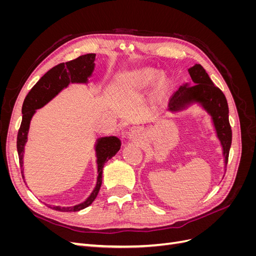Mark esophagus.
<instances>
[{"label": "esophagus", "mask_w": 256, "mask_h": 256, "mask_svg": "<svg viewBox=\"0 0 256 256\" xmlns=\"http://www.w3.org/2000/svg\"><path fill=\"white\" fill-rule=\"evenodd\" d=\"M141 134L142 130L140 128H134L129 132V138H132V140H138V138L141 136Z\"/></svg>", "instance_id": "34e87169"}]
</instances>
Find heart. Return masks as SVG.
<instances>
[{"label":"heart","instance_id":"obj_1","mask_svg":"<svg viewBox=\"0 0 256 256\" xmlns=\"http://www.w3.org/2000/svg\"><path fill=\"white\" fill-rule=\"evenodd\" d=\"M156 72L152 70V69H143V70L138 72V74H136V76H134V79L138 83H140L142 85H146V84H150V82H152L156 78ZM160 83L164 85L166 83V80L162 78L160 80Z\"/></svg>","mask_w":256,"mask_h":256}]
</instances>
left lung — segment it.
Listing matches in <instances>:
<instances>
[{
    "mask_svg": "<svg viewBox=\"0 0 256 256\" xmlns=\"http://www.w3.org/2000/svg\"><path fill=\"white\" fill-rule=\"evenodd\" d=\"M189 74L193 81V85L192 86H189V85L180 86V90L174 92L170 98V110H180V108L192 100H196L200 104H202L212 116L216 134H218L223 147L226 164H228L232 144V128L228 120V100L223 92L218 86H216L209 78L202 65L196 64L190 67Z\"/></svg>",
    "mask_w": 256,
    "mask_h": 256,
    "instance_id": "obj_1",
    "label": "left lung"
}]
</instances>
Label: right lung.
Masks as SVG:
<instances>
[{"label":"right lung","mask_w":256,"mask_h":256,"mask_svg":"<svg viewBox=\"0 0 256 256\" xmlns=\"http://www.w3.org/2000/svg\"><path fill=\"white\" fill-rule=\"evenodd\" d=\"M96 60V54L88 53L84 54L72 60L60 63L51 68L44 74L40 80L28 92L24 102L22 106V122L17 136V150L19 156V164L21 168V174L23 177V150L26 142L28 131L30 127V122L36 109H40L48 102L58 95V92L66 88L70 82H86L88 76H90L94 69V62ZM120 148V141L116 136H104L100 138L96 145L97 152V164H98V177L97 184L92 190L90 196L84 200L83 203L70 207H60L47 205L49 208L58 212H79L81 209L90 206L96 198L99 189L102 182V168L106 162L111 159L114 154Z\"/></svg>","instance_id":"add662e5"}]
</instances>
